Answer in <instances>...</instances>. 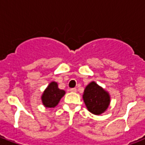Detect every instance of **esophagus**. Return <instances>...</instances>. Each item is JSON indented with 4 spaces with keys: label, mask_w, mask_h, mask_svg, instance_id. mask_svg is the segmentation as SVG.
Returning <instances> with one entry per match:
<instances>
[{
    "label": "esophagus",
    "mask_w": 145,
    "mask_h": 145,
    "mask_svg": "<svg viewBox=\"0 0 145 145\" xmlns=\"http://www.w3.org/2000/svg\"><path fill=\"white\" fill-rule=\"evenodd\" d=\"M71 92H72V93H76L77 92V89L76 88H71L70 89Z\"/></svg>",
    "instance_id": "1"
}]
</instances>
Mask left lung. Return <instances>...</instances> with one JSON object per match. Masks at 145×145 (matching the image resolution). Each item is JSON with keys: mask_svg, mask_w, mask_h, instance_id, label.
<instances>
[{"mask_svg": "<svg viewBox=\"0 0 145 145\" xmlns=\"http://www.w3.org/2000/svg\"><path fill=\"white\" fill-rule=\"evenodd\" d=\"M83 99L89 111L95 115L105 112L110 101L109 93L94 81L86 86Z\"/></svg>", "mask_w": 145, "mask_h": 145, "instance_id": "obj_1", "label": "left lung"}]
</instances>
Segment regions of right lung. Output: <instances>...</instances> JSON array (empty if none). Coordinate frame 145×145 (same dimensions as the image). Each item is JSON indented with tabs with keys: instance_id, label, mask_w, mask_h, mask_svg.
<instances>
[{
	"instance_id": "1",
	"label": "right lung",
	"mask_w": 145,
	"mask_h": 145,
	"mask_svg": "<svg viewBox=\"0 0 145 145\" xmlns=\"http://www.w3.org/2000/svg\"><path fill=\"white\" fill-rule=\"evenodd\" d=\"M65 94V90L59 89L56 82H51L41 96L43 105L46 108H55Z\"/></svg>"
}]
</instances>
